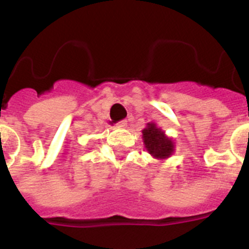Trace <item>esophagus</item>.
<instances>
[{"label":"esophagus","mask_w":249,"mask_h":249,"mask_svg":"<svg viewBox=\"0 0 249 249\" xmlns=\"http://www.w3.org/2000/svg\"><path fill=\"white\" fill-rule=\"evenodd\" d=\"M117 127H120V128H126V127H127V120L120 121V122L117 123Z\"/></svg>","instance_id":"34e87169"}]
</instances>
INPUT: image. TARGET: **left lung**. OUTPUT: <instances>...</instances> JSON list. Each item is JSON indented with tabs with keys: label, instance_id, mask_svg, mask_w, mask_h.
I'll return each instance as SVG.
<instances>
[{
	"label": "left lung",
	"instance_id": "1",
	"mask_svg": "<svg viewBox=\"0 0 249 249\" xmlns=\"http://www.w3.org/2000/svg\"><path fill=\"white\" fill-rule=\"evenodd\" d=\"M142 138L146 149L151 156L157 160H166L175 152V142L168 138L164 132L156 126V123H147L142 131Z\"/></svg>",
	"mask_w": 249,
	"mask_h": 249
}]
</instances>
